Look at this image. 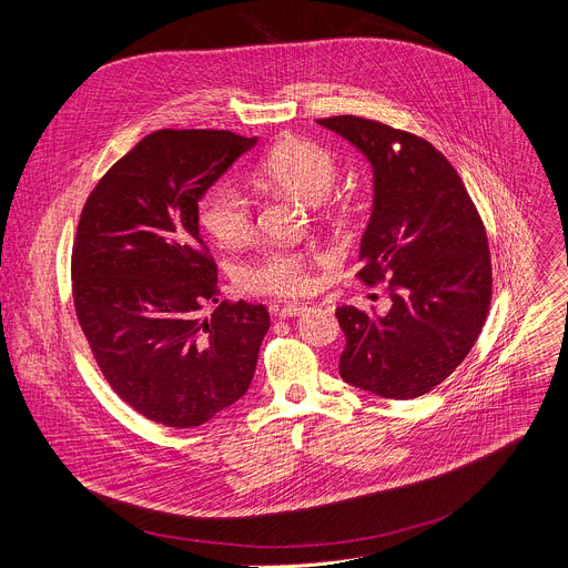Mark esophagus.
Returning <instances> with one entry per match:
<instances>
[{
  "instance_id": "esophagus-1",
  "label": "esophagus",
  "mask_w": 568,
  "mask_h": 568,
  "mask_svg": "<svg viewBox=\"0 0 568 568\" xmlns=\"http://www.w3.org/2000/svg\"><path fill=\"white\" fill-rule=\"evenodd\" d=\"M305 310H307V305H303V303H287V305H283V307L278 310V316H281V318L298 316V314H303Z\"/></svg>"
}]
</instances>
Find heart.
<instances>
[{"label": "heart", "mask_w": 568, "mask_h": 568, "mask_svg": "<svg viewBox=\"0 0 568 568\" xmlns=\"http://www.w3.org/2000/svg\"><path fill=\"white\" fill-rule=\"evenodd\" d=\"M261 175L272 186L294 195L305 204H321L339 178L337 159L307 139L281 141L263 161ZM200 224L220 245L237 247L256 231L250 197L229 182L211 186L197 206ZM242 287L258 294L296 296L312 287L310 258L296 250H267L240 272Z\"/></svg>", "instance_id": "1"}]
</instances>
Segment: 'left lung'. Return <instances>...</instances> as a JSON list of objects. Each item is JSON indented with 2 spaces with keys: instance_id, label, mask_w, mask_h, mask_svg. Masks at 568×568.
Returning a JSON list of instances; mask_svg holds the SVG:
<instances>
[{
  "instance_id": "1",
  "label": "left lung",
  "mask_w": 568,
  "mask_h": 568,
  "mask_svg": "<svg viewBox=\"0 0 568 568\" xmlns=\"http://www.w3.org/2000/svg\"><path fill=\"white\" fill-rule=\"evenodd\" d=\"M373 169L357 276L388 281L384 314L337 307L344 382L390 399L425 395L471 351L493 296L488 235L449 161L425 139L359 116L318 119Z\"/></svg>"
}]
</instances>
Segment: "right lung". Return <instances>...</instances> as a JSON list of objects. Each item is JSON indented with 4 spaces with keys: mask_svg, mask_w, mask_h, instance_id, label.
Returning a JSON list of instances; mask_svg holds the SVG:
<instances>
[{
    "mask_svg": "<svg viewBox=\"0 0 568 568\" xmlns=\"http://www.w3.org/2000/svg\"><path fill=\"white\" fill-rule=\"evenodd\" d=\"M258 136L156 130L103 175L80 213L71 290L116 395L156 425L200 427L247 393L270 331L265 305L217 302L200 237L202 195Z\"/></svg>",
    "mask_w": 568,
    "mask_h": 568,
    "instance_id": "right-lung-1",
    "label": "right lung"
}]
</instances>
